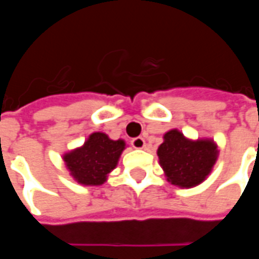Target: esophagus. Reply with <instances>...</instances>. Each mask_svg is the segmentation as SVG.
I'll use <instances>...</instances> for the list:
<instances>
[{"label": "esophagus", "mask_w": 259, "mask_h": 259, "mask_svg": "<svg viewBox=\"0 0 259 259\" xmlns=\"http://www.w3.org/2000/svg\"><path fill=\"white\" fill-rule=\"evenodd\" d=\"M132 146L137 148V150H141V148H144L146 147V140L143 139V137H136L132 140Z\"/></svg>", "instance_id": "obj_1"}]
</instances>
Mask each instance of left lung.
Instances as JSON below:
<instances>
[{
    "label": "left lung",
    "mask_w": 259,
    "mask_h": 259,
    "mask_svg": "<svg viewBox=\"0 0 259 259\" xmlns=\"http://www.w3.org/2000/svg\"><path fill=\"white\" fill-rule=\"evenodd\" d=\"M157 154L169 183L190 189L211 174L219 151L213 140H190L178 129H172L165 133Z\"/></svg>",
    "instance_id": "1"
}]
</instances>
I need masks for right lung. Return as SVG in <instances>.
I'll use <instances>...</instances> for the list:
<instances>
[{
  "label": "right lung",
  "instance_id": "add662e5",
  "mask_svg": "<svg viewBox=\"0 0 259 259\" xmlns=\"http://www.w3.org/2000/svg\"><path fill=\"white\" fill-rule=\"evenodd\" d=\"M124 147L123 140H111L105 133L96 132L83 146L65 154V165L80 185L100 186L116 168Z\"/></svg>",
  "mask_w": 259,
  "mask_h": 259
}]
</instances>
